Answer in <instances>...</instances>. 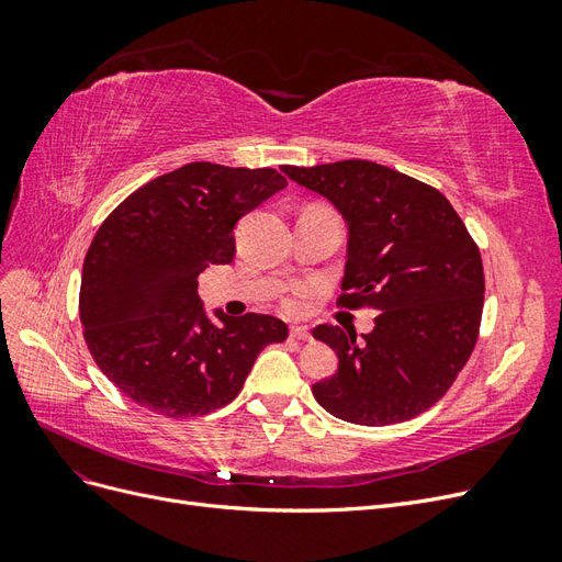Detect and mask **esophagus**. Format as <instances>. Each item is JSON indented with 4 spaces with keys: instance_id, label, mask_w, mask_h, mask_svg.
Returning <instances> with one entry per match:
<instances>
[{
    "instance_id": "1",
    "label": "esophagus",
    "mask_w": 562,
    "mask_h": 562,
    "mask_svg": "<svg viewBox=\"0 0 562 562\" xmlns=\"http://www.w3.org/2000/svg\"><path fill=\"white\" fill-rule=\"evenodd\" d=\"M291 339H293V342H310L312 335L304 328H291Z\"/></svg>"
}]
</instances>
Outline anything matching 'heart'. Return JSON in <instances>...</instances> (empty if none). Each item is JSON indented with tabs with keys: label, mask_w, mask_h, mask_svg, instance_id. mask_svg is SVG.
<instances>
[{
	"label": "heart",
	"mask_w": 562,
	"mask_h": 562,
	"mask_svg": "<svg viewBox=\"0 0 562 562\" xmlns=\"http://www.w3.org/2000/svg\"><path fill=\"white\" fill-rule=\"evenodd\" d=\"M307 297H310L307 288H297V291H293L291 295L283 300V310L288 314H302L304 307H307Z\"/></svg>",
	"instance_id": "1"
}]
</instances>
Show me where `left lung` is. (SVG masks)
Listing matches in <instances>:
<instances>
[{"label":"left lung","instance_id":"1","mask_svg":"<svg viewBox=\"0 0 562 562\" xmlns=\"http://www.w3.org/2000/svg\"><path fill=\"white\" fill-rule=\"evenodd\" d=\"M283 173L333 201L349 225L339 307L375 310V328L318 326L314 337L339 359L314 398L339 419L386 427L446 396L481 330V250L436 187L394 168L349 159Z\"/></svg>","mask_w":562,"mask_h":562}]
</instances>
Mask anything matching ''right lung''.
<instances>
[{"instance_id":"right-lung-1","label":"right lung","mask_w":562,"mask_h":562,"mask_svg":"<svg viewBox=\"0 0 562 562\" xmlns=\"http://www.w3.org/2000/svg\"><path fill=\"white\" fill-rule=\"evenodd\" d=\"M285 187L277 168L184 164L138 187L105 217L83 258L79 316L103 375L166 417H201L232 403L267 345L288 326L269 314L217 328L196 277L234 260V227Z\"/></svg>"}]
</instances>
